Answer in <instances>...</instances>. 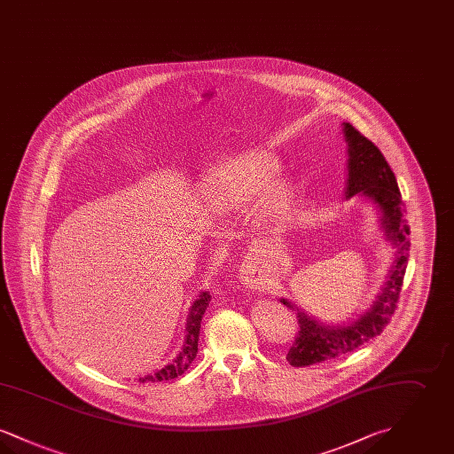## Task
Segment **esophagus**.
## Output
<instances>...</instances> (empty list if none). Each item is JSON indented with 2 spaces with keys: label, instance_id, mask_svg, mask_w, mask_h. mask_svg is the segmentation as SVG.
<instances>
[{
  "label": "esophagus",
  "instance_id": "esophagus-1",
  "mask_svg": "<svg viewBox=\"0 0 454 454\" xmlns=\"http://www.w3.org/2000/svg\"><path fill=\"white\" fill-rule=\"evenodd\" d=\"M239 278H241V282L247 287H257V284L260 281L259 276H257V272H255L252 263H243V267L239 270Z\"/></svg>",
  "mask_w": 454,
  "mask_h": 454
}]
</instances>
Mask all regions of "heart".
<instances>
[{
  "mask_svg": "<svg viewBox=\"0 0 454 454\" xmlns=\"http://www.w3.org/2000/svg\"><path fill=\"white\" fill-rule=\"evenodd\" d=\"M279 170L278 160L267 152L245 153L216 167L204 182L207 202L217 211H237L252 202ZM293 192L286 182H272L262 200L260 217L281 219L291 206Z\"/></svg>",
  "mask_w": 454,
  "mask_h": 454,
  "instance_id": "heart-1",
  "label": "heart"
}]
</instances>
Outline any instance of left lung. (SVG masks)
Wrapping results in <instances>:
<instances>
[{"label":"left lung","mask_w":454,"mask_h":454,"mask_svg":"<svg viewBox=\"0 0 454 454\" xmlns=\"http://www.w3.org/2000/svg\"><path fill=\"white\" fill-rule=\"evenodd\" d=\"M344 134L348 146L346 197L350 199L356 194L366 195L380 207L381 226L387 238L396 247V257L381 294L371 309H367L352 324L342 326L318 324L304 311H300L293 302L281 300L282 304H286L289 309L298 311V337L286 356L287 363L294 367L311 366L344 356L380 335L396 309L409 262L411 228L403 217L405 204L402 200L395 173L391 172L383 153L348 122H344Z\"/></svg>","instance_id":"obj_1"}]
</instances>
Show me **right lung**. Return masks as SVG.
I'll return each mask as SVG.
<instances>
[{
	"label": "right lung",
	"instance_id": "add662e5",
	"mask_svg": "<svg viewBox=\"0 0 454 454\" xmlns=\"http://www.w3.org/2000/svg\"><path fill=\"white\" fill-rule=\"evenodd\" d=\"M211 301V294L207 291L200 293V296L195 300L189 318H187V333H185V342L182 352L173 359L170 364L154 371L152 374H146L145 378H139V383H156V381H168L173 378H178L187 371V367L192 364V361L197 356V342H199V330H200V320L202 315Z\"/></svg>",
	"mask_w": 454,
	"mask_h": 454
}]
</instances>
